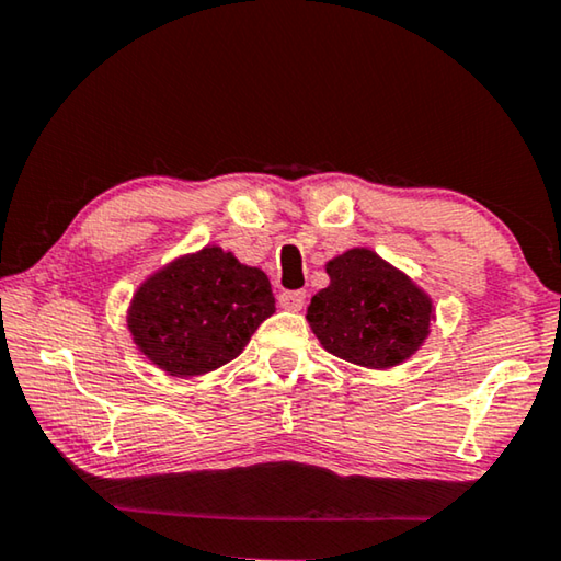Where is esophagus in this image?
I'll use <instances>...</instances> for the list:
<instances>
[{
	"label": "esophagus",
	"mask_w": 561,
	"mask_h": 561,
	"mask_svg": "<svg viewBox=\"0 0 561 561\" xmlns=\"http://www.w3.org/2000/svg\"><path fill=\"white\" fill-rule=\"evenodd\" d=\"M305 301H307V295L305 291H282L279 295V307L282 309H289V312H299L301 307H305Z\"/></svg>",
	"instance_id": "esophagus-1"
}]
</instances>
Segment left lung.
Here are the masks:
<instances>
[{
  "label": "left lung",
  "mask_w": 561,
  "mask_h": 561,
  "mask_svg": "<svg viewBox=\"0 0 561 561\" xmlns=\"http://www.w3.org/2000/svg\"><path fill=\"white\" fill-rule=\"evenodd\" d=\"M329 287L307 319L324 350L344 362L389 369L420 350L434 319L432 299L371 249H350L327 264Z\"/></svg>",
  "instance_id": "obj_1"
}]
</instances>
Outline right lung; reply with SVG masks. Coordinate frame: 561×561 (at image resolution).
I'll return each instance as SVG.
<instances>
[{
    "mask_svg": "<svg viewBox=\"0 0 561 561\" xmlns=\"http://www.w3.org/2000/svg\"><path fill=\"white\" fill-rule=\"evenodd\" d=\"M272 314L266 274L221 247H204L141 284L127 327L139 352L159 369L197 377L239 357Z\"/></svg>",
    "mask_w": 561,
    "mask_h": 561,
    "instance_id": "obj_1",
    "label": "right lung"
}]
</instances>
